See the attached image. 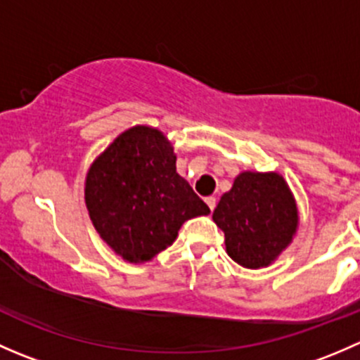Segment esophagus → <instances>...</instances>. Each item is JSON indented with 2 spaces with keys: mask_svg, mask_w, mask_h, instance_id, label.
I'll return each mask as SVG.
<instances>
[{
  "mask_svg": "<svg viewBox=\"0 0 360 360\" xmlns=\"http://www.w3.org/2000/svg\"><path fill=\"white\" fill-rule=\"evenodd\" d=\"M216 197H205V203H207V205H209V209L210 210H214V209H216Z\"/></svg>",
  "mask_w": 360,
  "mask_h": 360,
  "instance_id": "1",
  "label": "esophagus"
}]
</instances>
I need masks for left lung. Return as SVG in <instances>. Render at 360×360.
Returning <instances> with one entry per match:
<instances>
[{
  "instance_id": "obj_1",
  "label": "left lung",
  "mask_w": 360,
  "mask_h": 360,
  "mask_svg": "<svg viewBox=\"0 0 360 360\" xmlns=\"http://www.w3.org/2000/svg\"><path fill=\"white\" fill-rule=\"evenodd\" d=\"M212 219L224 231L228 256L254 270L274 263L297 230L296 202L277 172L238 174Z\"/></svg>"
}]
</instances>
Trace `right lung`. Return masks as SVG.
I'll use <instances>...</instances> for the list:
<instances>
[{
	"label": "right lung",
	"instance_id": "1",
	"mask_svg": "<svg viewBox=\"0 0 360 360\" xmlns=\"http://www.w3.org/2000/svg\"><path fill=\"white\" fill-rule=\"evenodd\" d=\"M85 203L101 238L130 263L153 259L184 221L210 212L176 172L172 144L144 125L120 134L90 165Z\"/></svg>",
	"mask_w": 360,
	"mask_h": 360
}]
</instances>
